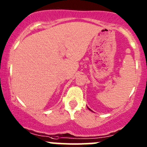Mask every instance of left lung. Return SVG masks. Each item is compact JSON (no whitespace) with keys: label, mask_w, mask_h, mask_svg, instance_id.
<instances>
[{"label":"left lung","mask_w":147,"mask_h":147,"mask_svg":"<svg viewBox=\"0 0 147 147\" xmlns=\"http://www.w3.org/2000/svg\"><path fill=\"white\" fill-rule=\"evenodd\" d=\"M87 109H89V110H90V111H92V112H93V111H92V109H90V108H89V107H87Z\"/></svg>","instance_id":"1"}]
</instances>
